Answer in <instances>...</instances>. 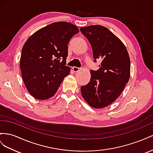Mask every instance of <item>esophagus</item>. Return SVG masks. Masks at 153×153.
Returning a JSON list of instances; mask_svg holds the SVG:
<instances>
[{
  "label": "esophagus",
  "instance_id": "34e87169",
  "mask_svg": "<svg viewBox=\"0 0 153 153\" xmlns=\"http://www.w3.org/2000/svg\"><path fill=\"white\" fill-rule=\"evenodd\" d=\"M72 70H73V71L74 72H78L80 70V68H78V67H73L72 68Z\"/></svg>",
  "mask_w": 153,
  "mask_h": 153
}]
</instances>
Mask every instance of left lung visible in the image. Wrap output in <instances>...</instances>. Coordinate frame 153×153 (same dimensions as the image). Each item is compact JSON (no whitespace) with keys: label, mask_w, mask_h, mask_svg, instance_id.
<instances>
[{"label":"left lung","mask_w":153,"mask_h":153,"mask_svg":"<svg viewBox=\"0 0 153 153\" xmlns=\"http://www.w3.org/2000/svg\"><path fill=\"white\" fill-rule=\"evenodd\" d=\"M80 30L92 48L94 62L97 59L102 61L97 71H90V82L81 87V95L91 107H106L119 97L129 81L128 51L120 39L104 26H87Z\"/></svg>","instance_id":"obj_1"}]
</instances>
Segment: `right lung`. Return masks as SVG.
<instances>
[{
    "label": "right lung",
    "mask_w": 153,
    "mask_h": 153,
    "mask_svg": "<svg viewBox=\"0 0 153 153\" xmlns=\"http://www.w3.org/2000/svg\"><path fill=\"white\" fill-rule=\"evenodd\" d=\"M79 33L75 25L58 22L39 29L25 42L20 68L29 94L39 100L52 97L71 68L66 66L68 44Z\"/></svg>",
    "instance_id": "add662e5"
}]
</instances>
